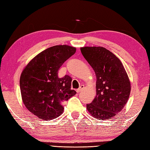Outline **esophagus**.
I'll list each match as a JSON object with an SVG mask.
<instances>
[{
	"label": "esophagus",
	"instance_id": "1",
	"mask_svg": "<svg viewBox=\"0 0 150 150\" xmlns=\"http://www.w3.org/2000/svg\"><path fill=\"white\" fill-rule=\"evenodd\" d=\"M84 85H81L80 87H79V88H78L76 91H77V93H79V92H82V91H83V90H84Z\"/></svg>",
	"mask_w": 150,
	"mask_h": 150
}]
</instances>
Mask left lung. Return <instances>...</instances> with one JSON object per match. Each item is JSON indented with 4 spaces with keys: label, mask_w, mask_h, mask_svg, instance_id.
I'll use <instances>...</instances> for the list:
<instances>
[{
    "label": "left lung",
    "mask_w": 150,
    "mask_h": 150,
    "mask_svg": "<svg viewBox=\"0 0 150 150\" xmlns=\"http://www.w3.org/2000/svg\"><path fill=\"white\" fill-rule=\"evenodd\" d=\"M81 53L96 76V96L86 105L90 114L98 120L114 118L129 98L131 83L121 61L103 47H83Z\"/></svg>",
    "instance_id": "left-lung-1"
}]
</instances>
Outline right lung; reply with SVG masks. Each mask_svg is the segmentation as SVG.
Instances as JSON below:
<instances>
[{
    "mask_svg": "<svg viewBox=\"0 0 150 150\" xmlns=\"http://www.w3.org/2000/svg\"><path fill=\"white\" fill-rule=\"evenodd\" d=\"M76 48L55 45L36 55L26 66L20 77L22 100L26 108L40 119L51 120L62 114V103L76 94L71 78L58 77L60 67L74 54Z\"/></svg>",
    "mask_w": 150,
    "mask_h": 150,
    "instance_id": "obj_1",
    "label": "right lung"
}]
</instances>
